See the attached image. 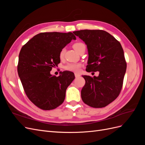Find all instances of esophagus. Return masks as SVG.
Segmentation results:
<instances>
[{
	"label": "esophagus",
	"instance_id": "obj_1",
	"mask_svg": "<svg viewBox=\"0 0 145 145\" xmlns=\"http://www.w3.org/2000/svg\"><path fill=\"white\" fill-rule=\"evenodd\" d=\"M80 76V75L79 74H77V73H75V77L76 78H77V77H79Z\"/></svg>",
	"mask_w": 145,
	"mask_h": 145
}]
</instances>
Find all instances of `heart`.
Returning a JSON list of instances; mask_svg holds the SVG:
<instances>
[{
	"instance_id": "b5f03b06",
	"label": "heart",
	"mask_w": 145,
	"mask_h": 145,
	"mask_svg": "<svg viewBox=\"0 0 145 145\" xmlns=\"http://www.w3.org/2000/svg\"><path fill=\"white\" fill-rule=\"evenodd\" d=\"M84 45L83 43L82 42H77L74 43L73 45V48L77 52L79 51L80 48L83 46ZM65 48H63V49L61 50V51L59 52V57L60 59H63L64 55H65ZM82 67V64L80 63H69L66 65L65 66L64 68L66 70H68V71H73V72H78L80 71V69Z\"/></svg>"
}]
</instances>
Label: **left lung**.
<instances>
[{"instance_id": "8db88e82", "label": "left lung", "mask_w": 145, "mask_h": 145, "mask_svg": "<svg viewBox=\"0 0 145 145\" xmlns=\"http://www.w3.org/2000/svg\"><path fill=\"white\" fill-rule=\"evenodd\" d=\"M73 33L85 43L88 51L87 72L99 71L98 77L82 76L83 102L93 108H103L120 94L126 69L120 43L103 30L84 29Z\"/></svg>"}]
</instances>
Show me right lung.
<instances>
[{"label":"right lung","mask_w":145,"mask_h":145,"mask_svg":"<svg viewBox=\"0 0 145 145\" xmlns=\"http://www.w3.org/2000/svg\"><path fill=\"white\" fill-rule=\"evenodd\" d=\"M76 40L68 33H41L34 36L20 51L17 72L26 95L36 106L51 110L62 104L66 90L75 78L72 72L65 71L56 77L50 74L60 62L61 50Z\"/></svg>","instance_id":"add662e5"}]
</instances>
